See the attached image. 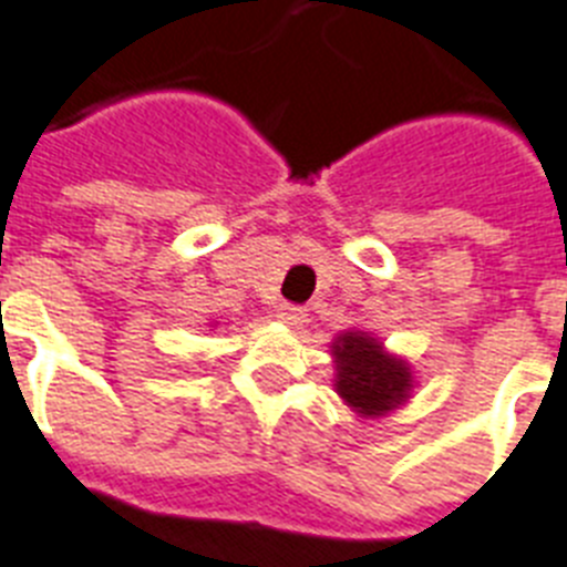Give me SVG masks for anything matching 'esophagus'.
<instances>
[{"label": "esophagus", "instance_id": "obj_1", "mask_svg": "<svg viewBox=\"0 0 567 567\" xmlns=\"http://www.w3.org/2000/svg\"><path fill=\"white\" fill-rule=\"evenodd\" d=\"M305 317H308V313H305V308H299V305H279V308H277V319H279V322L290 324V328H297V324H302Z\"/></svg>", "mask_w": 567, "mask_h": 567}]
</instances>
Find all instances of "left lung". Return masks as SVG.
<instances>
[{
	"label": "left lung",
	"mask_w": 567,
	"mask_h": 567,
	"mask_svg": "<svg viewBox=\"0 0 567 567\" xmlns=\"http://www.w3.org/2000/svg\"><path fill=\"white\" fill-rule=\"evenodd\" d=\"M331 357L333 391L362 420L388 416L411 400L416 385L411 362L388 351L373 333L359 328L337 333Z\"/></svg>",
	"instance_id": "obj_1"
}]
</instances>
